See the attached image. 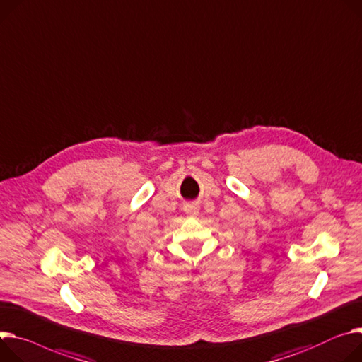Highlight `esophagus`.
<instances>
[{
  "mask_svg": "<svg viewBox=\"0 0 362 362\" xmlns=\"http://www.w3.org/2000/svg\"><path fill=\"white\" fill-rule=\"evenodd\" d=\"M185 214L188 217H196L199 214V206L197 204H187L185 206Z\"/></svg>",
  "mask_w": 362,
  "mask_h": 362,
  "instance_id": "esophagus-1",
  "label": "esophagus"
}]
</instances>
